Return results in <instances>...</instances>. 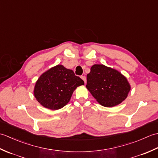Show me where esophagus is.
<instances>
[{
    "mask_svg": "<svg viewBox=\"0 0 158 158\" xmlns=\"http://www.w3.org/2000/svg\"><path fill=\"white\" fill-rule=\"evenodd\" d=\"M81 78L83 80V81H84V83H86V77L85 76H81Z\"/></svg>",
    "mask_w": 158,
    "mask_h": 158,
    "instance_id": "1",
    "label": "esophagus"
}]
</instances>
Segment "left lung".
<instances>
[{
	"label": "left lung",
	"instance_id": "8db88e82",
	"mask_svg": "<svg viewBox=\"0 0 158 158\" xmlns=\"http://www.w3.org/2000/svg\"><path fill=\"white\" fill-rule=\"evenodd\" d=\"M86 88L100 105L106 107L119 105L127 98L130 90L125 77L102 64L92 66L87 75Z\"/></svg>",
	"mask_w": 158,
	"mask_h": 158
}]
</instances>
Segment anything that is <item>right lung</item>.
<instances>
[{"label":"right lung","mask_w":158,"mask_h":158,"mask_svg":"<svg viewBox=\"0 0 158 158\" xmlns=\"http://www.w3.org/2000/svg\"><path fill=\"white\" fill-rule=\"evenodd\" d=\"M81 85H84V81L72 70L58 65L39 77L34 94L36 100L45 108L57 110L69 102L74 90Z\"/></svg>","instance_id":"right-lung-1"}]
</instances>
